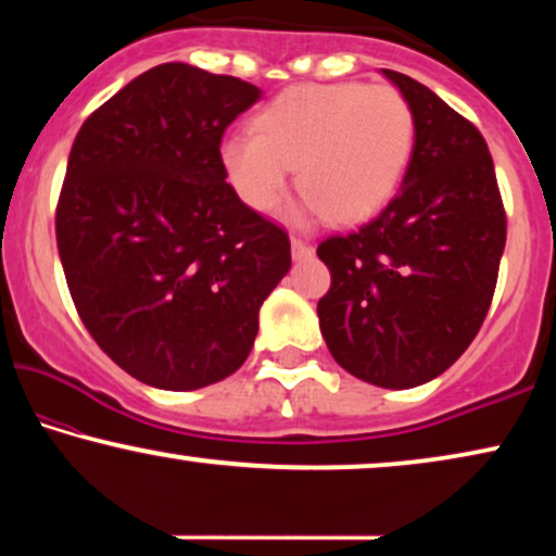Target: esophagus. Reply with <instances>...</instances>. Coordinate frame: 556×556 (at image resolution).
<instances>
[{
    "label": "esophagus",
    "mask_w": 556,
    "mask_h": 556,
    "mask_svg": "<svg viewBox=\"0 0 556 556\" xmlns=\"http://www.w3.org/2000/svg\"><path fill=\"white\" fill-rule=\"evenodd\" d=\"M291 253H293V257H308L311 253H314V248L308 245L306 240H301V238H291Z\"/></svg>",
    "instance_id": "1"
}]
</instances>
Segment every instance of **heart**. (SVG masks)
<instances>
[{
    "label": "heart",
    "instance_id": "b5f03b06",
    "mask_svg": "<svg viewBox=\"0 0 556 556\" xmlns=\"http://www.w3.org/2000/svg\"><path fill=\"white\" fill-rule=\"evenodd\" d=\"M253 132L227 136L219 147L227 179L248 207L276 210L295 166L311 212L331 223H362L405 177L415 111L394 86L303 83L265 103Z\"/></svg>",
    "mask_w": 556,
    "mask_h": 556
}]
</instances>
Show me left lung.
<instances>
[{"label": "left lung", "instance_id": "obj_1", "mask_svg": "<svg viewBox=\"0 0 556 556\" xmlns=\"http://www.w3.org/2000/svg\"><path fill=\"white\" fill-rule=\"evenodd\" d=\"M384 75L413 105L415 149L390 204L318 245L331 273L318 326L349 375L407 390L443 375L481 329L506 210L481 131L422 83Z\"/></svg>", "mask_w": 556, "mask_h": 556}]
</instances>
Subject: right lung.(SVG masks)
Listing matches in <instances>:
<instances>
[{
	"label": "right lung",
	"instance_id": "obj_1",
	"mask_svg": "<svg viewBox=\"0 0 556 556\" xmlns=\"http://www.w3.org/2000/svg\"><path fill=\"white\" fill-rule=\"evenodd\" d=\"M261 88L187 63L134 78L83 121L55 210L75 311L121 369L200 390L242 367L291 268L283 227L227 185L219 143Z\"/></svg>",
	"mask_w": 556,
	"mask_h": 556
}]
</instances>
